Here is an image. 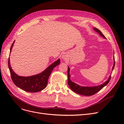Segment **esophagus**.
Masks as SVG:
<instances>
[{"mask_svg": "<svg viewBox=\"0 0 124 124\" xmlns=\"http://www.w3.org/2000/svg\"><path fill=\"white\" fill-rule=\"evenodd\" d=\"M62 58L63 59V60H67V58H66V56L65 55H62Z\"/></svg>", "mask_w": 124, "mask_h": 124, "instance_id": "obj_1", "label": "esophagus"}]
</instances>
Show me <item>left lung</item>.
<instances>
[{
    "instance_id": "1",
    "label": "left lung",
    "mask_w": 124,
    "mask_h": 124,
    "mask_svg": "<svg viewBox=\"0 0 124 124\" xmlns=\"http://www.w3.org/2000/svg\"><path fill=\"white\" fill-rule=\"evenodd\" d=\"M93 30L98 33L99 35H101V37L103 38L106 39L105 37L103 35L102 32L100 31L99 29L96 28H93ZM114 65L112 68V72L115 68V57L114 56ZM70 68L68 67V85L70 87V89L72 90H73L75 93L80 94V95H85V96H91L93 95V94L96 93L97 92L101 90V89L107 85L108 83L110 80V75H109V78L105 82L101 85H99L97 86H80L77 84H76L73 81H71L70 79Z\"/></svg>"
}]
</instances>
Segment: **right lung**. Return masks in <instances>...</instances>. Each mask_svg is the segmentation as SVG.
Returning <instances> with one entry per match:
<instances>
[{
  "label": "right lung",
  "instance_id": "1",
  "mask_svg": "<svg viewBox=\"0 0 124 124\" xmlns=\"http://www.w3.org/2000/svg\"><path fill=\"white\" fill-rule=\"evenodd\" d=\"M15 41V40L11 46L10 54L13 48ZM60 59L58 58V60L49 65L42 72L37 75L28 77L20 76L14 72L10 66L9 58H8V65L11 79H12L14 83L17 87L27 92H37L43 90L46 87L48 83L49 77L53 69L58 64H60Z\"/></svg>",
  "mask_w": 124,
  "mask_h": 124
}]
</instances>
